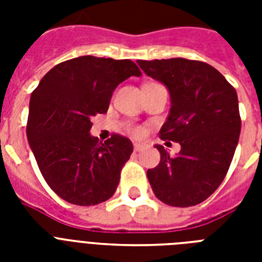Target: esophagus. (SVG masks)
Segmentation results:
<instances>
[{
    "label": "esophagus",
    "mask_w": 262,
    "mask_h": 262,
    "mask_svg": "<svg viewBox=\"0 0 262 262\" xmlns=\"http://www.w3.org/2000/svg\"><path fill=\"white\" fill-rule=\"evenodd\" d=\"M144 149V145L143 144H139V143H135V151L136 152H140Z\"/></svg>",
    "instance_id": "1"
}]
</instances>
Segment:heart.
I'll return each instance as SVG.
<instances>
[{
    "label": "heart",
    "instance_id": "1",
    "mask_svg": "<svg viewBox=\"0 0 262 262\" xmlns=\"http://www.w3.org/2000/svg\"><path fill=\"white\" fill-rule=\"evenodd\" d=\"M130 132L135 136H141V135H143V129H141V127H139V126L130 127Z\"/></svg>",
    "mask_w": 262,
    "mask_h": 262
}]
</instances>
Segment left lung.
I'll return each mask as SVG.
<instances>
[{"label":"left lung","mask_w":262,"mask_h":262,"mask_svg":"<svg viewBox=\"0 0 262 262\" xmlns=\"http://www.w3.org/2000/svg\"><path fill=\"white\" fill-rule=\"evenodd\" d=\"M137 63L170 92L171 107L160 139L181 144L175 158L155 145L160 162L147 171L152 190L171 207L197 205L223 182L235 154L241 133L235 88L201 61L140 59Z\"/></svg>","instance_id":"left-lung-1"}]
</instances>
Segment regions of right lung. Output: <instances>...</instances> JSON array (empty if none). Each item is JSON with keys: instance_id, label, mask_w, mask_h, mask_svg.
<instances>
[{"instance_id": "right-lung-1", "label": "right lung", "mask_w": 262, "mask_h": 262, "mask_svg": "<svg viewBox=\"0 0 262 262\" xmlns=\"http://www.w3.org/2000/svg\"><path fill=\"white\" fill-rule=\"evenodd\" d=\"M130 76H141L130 59L84 55L55 65L31 95L28 143L47 185L68 203L90 207L115 193L133 144L119 135L99 143L91 118L107 113Z\"/></svg>"}]
</instances>
